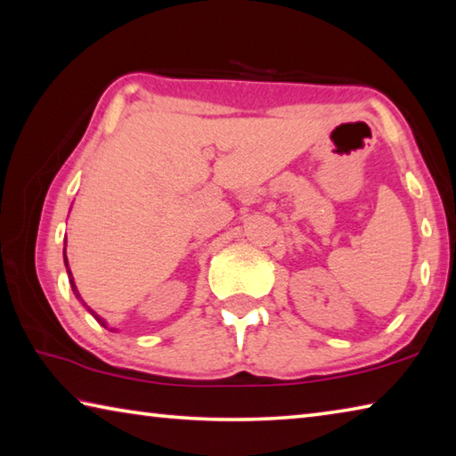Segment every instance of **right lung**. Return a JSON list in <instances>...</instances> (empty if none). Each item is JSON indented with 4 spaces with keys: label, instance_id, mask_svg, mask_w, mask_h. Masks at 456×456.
Here are the masks:
<instances>
[{
    "label": "right lung",
    "instance_id": "obj_1",
    "mask_svg": "<svg viewBox=\"0 0 456 456\" xmlns=\"http://www.w3.org/2000/svg\"><path fill=\"white\" fill-rule=\"evenodd\" d=\"M64 261H66V265H68V259H66V253H64ZM68 273H70V269H68ZM72 289H74V293H76V297H80L78 296V291H76V288H74V281H72ZM92 315H94V312H92ZM94 318H96V315H94ZM100 323H102V326H106V323L102 322V320H100V318H96Z\"/></svg>",
    "mask_w": 456,
    "mask_h": 456
}]
</instances>
